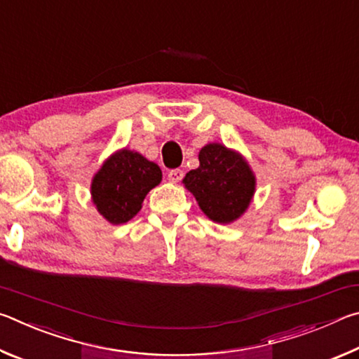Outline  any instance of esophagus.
I'll list each match as a JSON object with an SVG mask.
<instances>
[{"label": "esophagus", "instance_id": "34e87169", "mask_svg": "<svg viewBox=\"0 0 359 359\" xmlns=\"http://www.w3.org/2000/svg\"><path fill=\"white\" fill-rule=\"evenodd\" d=\"M182 177H184V171L182 169H171V171L168 172V179L174 182V184H177V182L182 180Z\"/></svg>", "mask_w": 359, "mask_h": 359}]
</instances>
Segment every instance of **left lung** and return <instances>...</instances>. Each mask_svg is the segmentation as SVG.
I'll return each instance as SVG.
<instances>
[{"label":"left lung","mask_w":359,"mask_h":359,"mask_svg":"<svg viewBox=\"0 0 359 359\" xmlns=\"http://www.w3.org/2000/svg\"><path fill=\"white\" fill-rule=\"evenodd\" d=\"M199 168L187 172L184 185L212 222L226 224L244 214L252 203L257 179L238 151L222 144L199 150Z\"/></svg>","instance_id":"left-lung-1"}]
</instances>
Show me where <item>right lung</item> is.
Masks as SVG:
<instances>
[{"label": "right lung", "mask_w": 359, "mask_h": 359, "mask_svg": "<svg viewBox=\"0 0 359 359\" xmlns=\"http://www.w3.org/2000/svg\"><path fill=\"white\" fill-rule=\"evenodd\" d=\"M161 182V169L137 151L121 149L102 163L92 180V199L109 223L131 220L144 198Z\"/></svg>", "instance_id": "add662e5"}]
</instances>
